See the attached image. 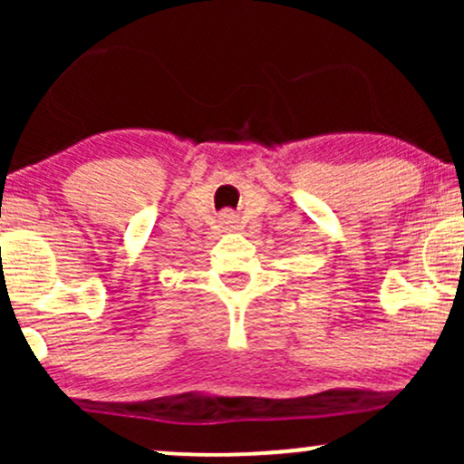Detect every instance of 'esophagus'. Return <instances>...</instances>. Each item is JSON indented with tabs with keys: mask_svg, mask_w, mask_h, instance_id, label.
<instances>
[{
	"mask_svg": "<svg viewBox=\"0 0 464 464\" xmlns=\"http://www.w3.org/2000/svg\"><path fill=\"white\" fill-rule=\"evenodd\" d=\"M222 220H225V225H231L233 216H231V214H225V216H222Z\"/></svg>",
	"mask_w": 464,
	"mask_h": 464,
	"instance_id": "1",
	"label": "esophagus"
}]
</instances>
